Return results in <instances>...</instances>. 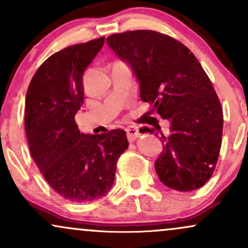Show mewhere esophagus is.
I'll list each match as a JSON object with an SVG mask.
<instances>
[{
	"mask_svg": "<svg viewBox=\"0 0 248 248\" xmlns=\"http://www.w3.org/2000/svg\"><path fill=\"white\" fill-rule=\"evenodd\" d=\"M126 132H127V138H128V140H129V141L136 140V139H138L139 136H140V132H139V128L135 127V126L127 127Z\"/></svg>",
	"mask_w": 248,
	"mask_h": 248,
	"instance_id": "esophagus-1",
	"label": "esophagus"
}]
</instances>
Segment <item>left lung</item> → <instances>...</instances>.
Masks as SVG:
<instances>
[{"mask_svg": "<svg viewBox=\"0 0 248 248\" xmlns=\"http://www.w3.org/2000/svg\"><path fill=\"white\" fill-rule=\"evenodd\" d=\"M107 44L132 67L141 100L170 122L169 135L156 126L163 150L155 170L164 186L192 191L209 181L221 147L223 109L195 55L172 37L153 30L107 37ZM143 127L140 132L155 133Z\"/></svg>", "mask_w": 248, "mask_h": 248, "instance_id": "left-lung-1", "label": "left lung"}]
</instances>
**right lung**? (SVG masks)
<instances>
[{
    "instance_id": "add662e5",
    "label": "right lung",
    "mask_w": 248,
    "mask_h": 248,
    "mask_svg": "<svg viewBox=\"0 0 248 248\" xmlns=\"http://www.w3.org/2000/svg\"><path fill=\"white\" fill-rule=\"evenodd\" d=\"M104 43L101 37L53 53L37 70L25 96L31 156L50 186L73 203L109 191L119 157L128 148L124 130L82 134L75 121L84 104L82 76Z\"/></svg>"
}]
</instances>
